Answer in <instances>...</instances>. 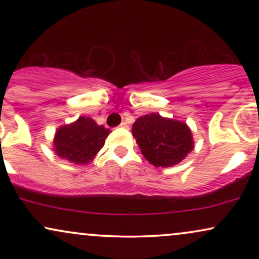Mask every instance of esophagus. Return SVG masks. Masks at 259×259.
Listing matches in <instances>:
<instances>
[{"label": "esophagus", "instance_id": "esophagus-1", "mask_svg": "<svg viewBox=\"0 0 259 259\" xmlns=\"http://www.w3.org/2000/svg\"><path fill=\"white\" fill-rule=\"evenodd\" d=\"M119 126H120V127H123V129H127V127H129V126H127V124L125 123V121H123V123H121Z\"/></svg>", "mask_w": 259, "mask_h": 259}]
</instances>
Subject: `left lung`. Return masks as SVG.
I'll return each instance as SVG.
<instances>
[{"label": "left lung", "mask_w": 259, "mask_h": 259, "mask_svg": "<svg viewBox=\"0 0 259 259\" xmlns=\"http://www.w3.org/2000/svg\"><path fill=\"white\" fill-rule=\"evenodd\" d=\"M132 130L144 157L154 167H173L195 147L191 129L186 123L158 113L138 118Z\"/></svg>", "instance_id": "1"}]
</instances>
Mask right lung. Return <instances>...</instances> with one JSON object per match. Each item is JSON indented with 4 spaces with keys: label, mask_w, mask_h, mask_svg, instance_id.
I'll return each instance as SVG.
<instances>
[{
    "label": "right lung",
    "mask_w": 259,
    "mask_h": 259,
    "mask_svg": "<svg viewBox=\"0 0 259 259\" xmlns=\"http://www.w3.org/2000/svg\"><path fill=\"white\" fill-rule=\"evenodd\" d=\"M109 133V129L99 125L90 117H79L73 123L56 130L52 142L53 151L59 158L74 164H88L103 147Z\"/></svg>",
    "instance_id": "obj_1"
}]
</instances>
